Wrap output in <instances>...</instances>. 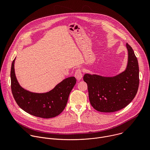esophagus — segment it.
I'll return each mask as SVG.
<instances>
[{
	"label": "esophagus",
	"instance_id": "34e87169",
	"mask_svg": "<svg viewBox=\"0 0 150 150\" xmlns=\"http://www.w3.org/2000/svg\"><path fill=\"white\" fill-rule=\"evenodd\" d=\"M82 71L81 69H76L75 72V77L78 79V80H80L81 79V78H82Z\"/></svg>",
	"mask_w": 150,
	"mask_h": 150
}]
</instances>
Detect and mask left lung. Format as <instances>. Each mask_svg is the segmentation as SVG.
Returning <instances> with one entry per match:
<instances>
[{
	"label": "left lung",
	"instance_id": "left-lung-1",
	"mask_svg": "<svg viewBox=\"0 0 150 150\" xmlns=\"http://www.w3.org/2000/svg\"><path fill=\"white\" fill-rule=\"evenodd\" d=\"M128 62L126 70L113 77L85 74L91 105L100 112H115L129 104L139 87V66L132 48L126 43Z\"/></svg>",
	"mask_w": 150,
	"mask_h": 150
}]
</instances>
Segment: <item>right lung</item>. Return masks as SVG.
Returning <instances> with one entry per match:
<instances>
[{
	"label": "right lung",
	"instance_id": "add662e5",
	"mask_svg": "<svg viewBox=\"0 0 150 150\" xmlns=\"http://www.w3.org/2000/svg\"><path fill=\"white\" fill-rule=\"evenodd\" d=\"M15 59L11 70V90L17 104L27 113L36 117L49 119L60 114L67 105L69 94L76 82L75 77L63 80L51 91L34 93L21 87L16 78Z\"/></svg>",
	"mask_w": 150,
	"mask_h": 150
}]
</instances>
